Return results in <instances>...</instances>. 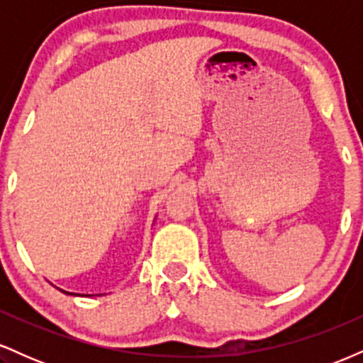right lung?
Segmentation results:
<instances>
[{
  "mask_svg": "<svg viewBox=\"0 0 363 363\" xmlns=\"http://www.w3.org/2000/svg\"><path fill=\"white\" fill-rule=\"evenodd\" d=\"M66 294H68V291H66Z\"/></svg>",
  "mask_w": 363,
  "mask_h": 363,
  "instance_id": "1",
  "label": "right lung"
}]
</instances>
